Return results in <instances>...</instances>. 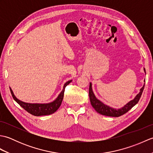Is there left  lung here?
<instances>
[{
  "label": "left lung",
  "mask_w": 153,
  "mask_h": 153,
  "mask_svg": "<svg viewBox=\"0 0 153 153\" xmlns=\"http://www.w3.org/2000/svg\"><path fill=\"white\" fill-rule=\"evenodd\" d=\"M144 71L146 74L145 68H144ZM144 87H145V83L143 86L141 88L140 91H139V93L137 94V95L135 97V98L134 99L128 102L126 105H125L123 107H122V108L117 109V108H114L112 107H110L106 105H105V104L100 101V100L97 99L96 98L95 94H94L93 91L92 83H90L89 95L91 104V105L94 108V109H95L97 112L100 114L104 115V116H107L119 117L120 116L124 114H126V112H128L129 110L132 108V107H134L136 104L139 102V100L140 99L141 96L142 95V93L143 91Z\"/></svg>",
  "instance_id": "left-lung-1"
}]
</instances>
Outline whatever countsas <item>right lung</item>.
<instances>
[{"label":"right lung","mask_w":153,"mask_h":153,"mask_svg":"<svg viewBox=\"0 0 153 153\" xmlns=\"http://www.w3.org/2000/svg\"><path fill=\"white\" fill-rule=\"evenodd\" d=\"M71 81L72 80L68 81L67 82L65 83L62 91L58 95L57 98L54 100H53V102L49 103H28L23 102L22 100L16 98V97L14 95V94L13 93L10 87V90L12 96L13 98H14L15 101L18 104H19V105H20L23 108L26 110L27 112L30 113L31 114L35 116L50 115L54 113L58 108H59L64 98L65 87H66L70 83H71Z\"/></svg>","instance_id":"add662e5"}]
</instances>
